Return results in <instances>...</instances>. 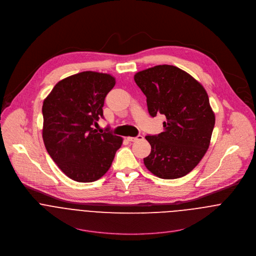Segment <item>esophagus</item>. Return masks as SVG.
I'll list each match as a JSON object with an SVG mask.
<instances>
[{
  "instance_id": "1",
  "label": "esophagus",
  "mask_w": 256,
  "mask_h": 256,
  "mask_svg": "<svg viewBox=\"0 0 256 256\" xmlns=\"http://www.w3.org/2000/svg\"><path fill=\"white\" fill-rule=\"evenodd\" d=\"M142 139H143V136H141V135H138L137 137H128L127 138V140L129 142H137V141H140Z\"/></svg>"
}]
</instances>
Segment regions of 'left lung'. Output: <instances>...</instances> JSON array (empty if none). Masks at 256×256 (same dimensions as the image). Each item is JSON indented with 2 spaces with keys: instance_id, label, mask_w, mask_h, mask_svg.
Listing matches in <instances>:
<instances>
[{
  "instance_id": "8db88e82",
  "label": "left lung",
  "mask_w": 256,
  "mask_h": 256,
  "mask_svg": "<svg viewBox=\"0 0 256 256\" xmlns=\"http://www.w3.org/2000/svg\"><path fill=\"white\" fill-rule=\"evenodd\" d=\"M146 98L152 117L164 114V131L146 136L152 146L144 158L156 176L176 180L189 174L206 154L215 126V114L203 86L189 74L158 65L134 76Z\"/></svg>"
}]
</instances>
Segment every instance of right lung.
<instances>
[{
	"label": "right lung",
	"mask_w": 256,
	"mask_h": 256,
	"mask_svg": "<svg viewBox=\"0 0 256 256\" xmlns=\"http://www.w3.org/2000/svg\"><path fill=\"white\" fill-rule=\"evenodd\" d=\"M115 86L108 74L82 72L60 80L44 100L42 137L59 168L78 182H92L110 170L122 138L98 133L106 96Z\"/></svg>",
	"instance_id": "right-lung-1"
}]
</instances>
